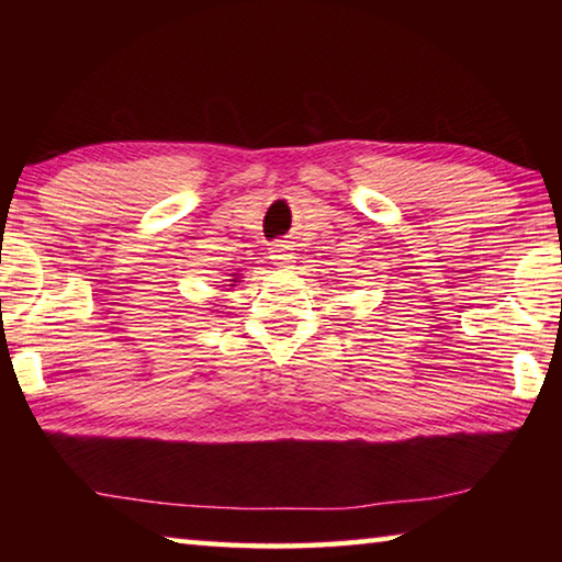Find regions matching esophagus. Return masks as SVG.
<instances>
[{
  "instance_id": "esophagus-1",
  "label": "esophagus",
  "mask_w": 562,
  "mask_h": 562,
  "mask_svg": "<svg viewBox=\"0 0 562 562\" xmlns=\"http://www.w3.org/2000/svg\"><path fill=\"white\" fill-rule=\"evenodd\" d=\"M270 258L274 260V265H280V268H288V265L294 260L292 245L288 240H274L270 245Z\"/></svg>"
}]
</instances>
